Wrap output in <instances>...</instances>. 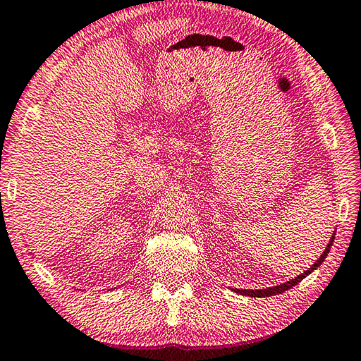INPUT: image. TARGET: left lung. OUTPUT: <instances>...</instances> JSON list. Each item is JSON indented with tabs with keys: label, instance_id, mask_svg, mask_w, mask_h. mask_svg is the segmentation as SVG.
I'll list each match as a JSON object with an SVG mask.
<instances>
[{
	"label": "left lung",
	"instance_id": "8db88e82",
	"mask_svg": "<svg viewBox=\"0 0 361 361\" xmlns=\"http://www.w3.org/2000/svg\"><path fill=\"white\" fill-rule=\"evenodd\" d=\"M333 240H334V235L331 237V240H329V243L326 245V248H325V252H323V255L320 256L319 259H317V262L315 264L312 266V267H309L307 271H305L304 274H301V276H298L296 279H293V280H290V282H285V283H282V285H277V286H272V288H264V290H234V291H237V293H240V295H245V296H252V298H266V296H274V295H280V293H283V291H286V290H290V288H293V286L295 285H298L299 282H301V280L305 277V276H309L310 272L312 271H315L317 267H319L323 261H325V258H326V255L329 253V248H331V245H333Z\"/></svg>",
	"mask_w": 361,
	"mask_h": 361
}]
</instances>
